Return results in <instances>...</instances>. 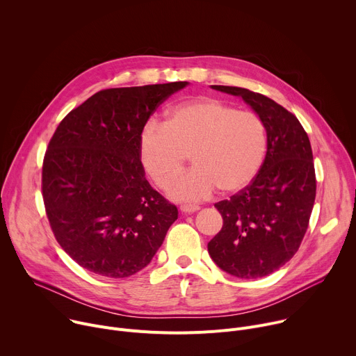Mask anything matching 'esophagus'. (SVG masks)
<instances>
[{"label": "esophagus", "mask_w": 356, "mask_h": 356, "mask_svg": "<svg viewBox=\"0 0 356 356\" xmlns=\"http://www.w3.org/2000/svg\"><path fill=\"white\" fill-rule=\"evenodd\" d=\"M180 210H181V213L190 214V213L198 211V210H200V207H198V206H195V204H181V206H180Z\"/></svg>", "instance_id": "obj_1"}]
</instances>
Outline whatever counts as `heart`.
Returning <instances> with one entry per match:
<instances>
[{"mask_svg": "<svg viewBox=\"0 0 356 356\" xmlns=\"http://www.w3.org/2000/svg\"><path fill=\"white\" fill-rule=\"evenodd\" d=\"M268 145L258 114L200 97L169 108L163 124L149 121L139 136V156L155 184L166 187L171 181L170 197L204 200L217 188L234 194L248 187L265 163ZM188 154L195 168L175 178Z\"/></svg>", "mask_w": 356, "mask_h": 356, "instance_id": "obj_1", "label": "heart"}]
</instances>
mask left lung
Returning a JSON list of instances; mask_svg holds the SVG:
<instances>
[{"mask_svg":"<svg viewBox=\"0 0 356 356\" xmlns=\"http://www.w3.org/2000/svg\"><path fill=\"white\" fill-rule=\"evenodd\" d=\"M211 87L242 97L265 122L269 145L255 180L214 204L224 222L209 253L232 276L264 277L294 257L309 228L317 188L310 139L296 115L269 97L242 87Z\"/></svg>","mask_w":356,"mask_h":356,"instance_id":"left-lung-1","label":"left lung"}]
</instances>
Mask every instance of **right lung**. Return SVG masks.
Listing matches in <instances>:
<instances>
[{
    "mask_svg": "<svg viewBox=\"0 0 356 356\" xmlns=\"http://www.w3.org/2000/svg\"><path fill=\"white\" fill-rule=\"evenodd\" d=\"M187 81L101 90L72 110L47 145L42 195L56 241L81 268L122 279L143 269L177 220L139 156L149 117Z\"/></svg>",
    "mask_w": 356,
    "mask_h": 356,
    "instance_id": "obj_1",
    "label": "right lung"
}]
</instances>
